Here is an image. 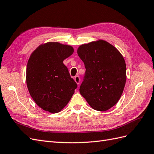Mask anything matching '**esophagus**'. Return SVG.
Here are the masks:
<instances>
[{"label": "esophagus", "mask_w": 154, "mask_h": 154, "mask_svg": "<svg viewBox=\"0 0 154 154\" xmlns=\"http://www.w3.org/2000/svg\"><path fill=\"white\" fill-rule=\"evenodd\" d=\"M74 80H75V82L78 85H79V83H80V78H79V77L77 76V75L75 76V78H74Z\"/></svg>", "instance_id": "esophagus-1"}]
</instances>
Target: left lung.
Returning <instances> with one entry per match:
<instances>
[{"mask_svg": "<svg viewBox=\"0 0 154 154\" xmlns=\"http://www.w3.org/2000/svg\"><path fill=\"white\" fill-rule=\"evenodd\" d=\"M86 72L79 91L90 107L106 111L119 101L126 82L125 60L115 46L103 39L77 49Z\"/></svg>", "mask_w": 154, "mask_h": 154, "instance_id": "obj_1", "label": "left lung"}]
</instances>
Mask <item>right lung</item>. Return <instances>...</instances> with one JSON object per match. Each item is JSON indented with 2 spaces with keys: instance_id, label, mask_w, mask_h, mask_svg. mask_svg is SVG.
<instances>
[{
  "instance_id": "obj_1",
  "label": "right lung",
  "mask_w": 154,
  "mask_h": 154,
  "mask_svg": "<svg viewBox=\"0 0 154 154\" xmlns=\"http://www.w3.org/2000/svg\"><path fill=\"white\" fill-rule=\"evenodd\" d=\"M73 47L50 42L39 45L30 54L26 81L31 97L39 107L57 113L68 103L77 87L64 64Z\"/></svg>"
}]
</instances>
